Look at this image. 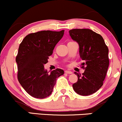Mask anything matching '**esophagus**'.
<instances>
[{"label": "esophagus", "instance_id": "1", "mask_svg": "<svg viewBox=\"0 0 122 122\" xmlns=\"http://www.w3.org/2000/svg\"><path fill=\"white\" fill-rule=\"evenodd\" d=\"M65 73H66L67 74H72V72H71V71H65Z\"/></svg>", "mask_w": 122, "mask_h": 122}]
</instances>
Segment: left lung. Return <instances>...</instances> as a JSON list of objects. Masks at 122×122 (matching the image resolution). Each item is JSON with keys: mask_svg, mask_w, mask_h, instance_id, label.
<instances>
[{"mask_svg": "<svg viewBox=\"0 0 122 122\" xmlns=\"http://www.w3.org/2000/svg\"><path fill=\"white\" fill-rule=\"evenodd\" d=\"M69 35L79 45L80 58L84 61L82 75L76 72L77 81L73 88L77 94L88 96L97 91L103 85L109 66L108 49L100 34L86 29H72Z\"/></svg>", "mask_w": 122, "mask_h": 122, "instance_id": "left-lung-1", "label": "left lung"}]
</instances>
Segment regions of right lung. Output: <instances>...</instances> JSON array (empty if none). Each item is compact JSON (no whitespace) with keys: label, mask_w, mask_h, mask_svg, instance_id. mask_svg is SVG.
<instances>
[{"label":"right lung","mask_w":122,"mask_h":122,"mask_svg":"<svg viewBox=\"0 0 122 122\" xmlns=\"http://www.w3.org/2000/svg\"><path fill=\"white\" fill-rule=\"evenodd\" d=\"M64 34V30H44L29 34L19 45L16 62L18 79L23 89L33 97L44 99L52 93L57 79L64 71L45 69L49 56Z\"/></svg>","instance_id":"add662e5"}]
</instances>
